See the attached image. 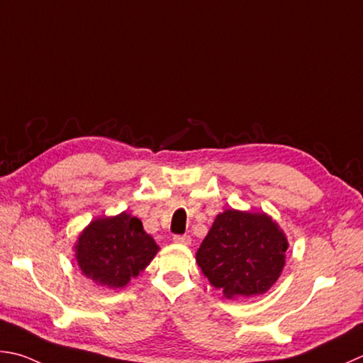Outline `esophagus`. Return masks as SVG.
<instances>
[{"instance_id":"obj_1","label":"esophagus","mask_w":363,"mask_h":363,"mask_svg":"<svg viewBox=\"0 0 363 363\" xmlns=\"http://www.w3.org/2000/svg\"><path fill=\"white\" fill-rule=\"evenodd\" d=\"M174 242L180 243V245H189L191 243V237L183 234V235H174Z\"/></svg>"}]
</instances>
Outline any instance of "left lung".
<instances>
[{"label":"left lung","instance_id":"left-lung-1","mask_svg":"<svg viewBox=\"0 0 363 363\" xmlns=\"http://www.w3.org/2000/svg\"><path fill=\"white\" fill-rule=\"evenodd\" d=\"M288 240L270 216L225 210L216 216L196 261L228 298L255 297L281 275Z\"/></svg>","mask_w":363,"mask_h":363}]
</instances>
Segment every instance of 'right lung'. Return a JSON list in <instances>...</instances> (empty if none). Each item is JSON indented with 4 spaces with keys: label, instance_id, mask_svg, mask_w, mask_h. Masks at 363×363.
I'll return each instance as SVG.
<instances>
[{
    "label": "right lung",
    "instance_id": "obj_1",
    "mask_svg": "<svg viewBox=\"0 0 363 363\" xmlns=\"http://www.w3.org/2000/svg\"><path fill=\"white\" fill-rule=\"evenodd\" d=\"M158 250L139 218L123 211L88 225L75 245V257L85 277L107 288H123L145 269Z\"/></svg>",
    "mask_w": 363,
    "mask_h": 363
}]
</instances>
